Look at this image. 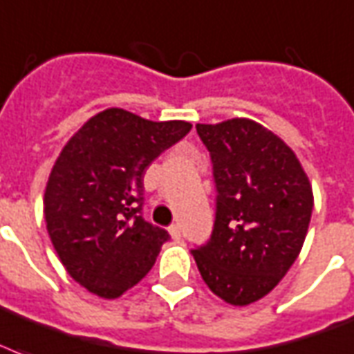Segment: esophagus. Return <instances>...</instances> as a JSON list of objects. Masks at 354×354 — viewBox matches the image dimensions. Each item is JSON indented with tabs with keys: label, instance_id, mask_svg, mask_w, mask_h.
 <instances>
[{
	"label": "esophagus",
	"instance_id": "obj_1",
	"mask_svg": "<svg viewBox=\"0 0 354 354\" xmlns=\"http://www.w3.org/2000/svg\"><path fill=\"white\" fill-rule=\"evenodd\" d=\"M169 232H171L172 239H180V237H182V232H180V226L178 225L169 226Z\"/></svg>",
	"mask_w": 354,
	"mask_h": 354
}]
</instances>
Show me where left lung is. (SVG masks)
Here are the masks:
<instances>
[{"label": "left lung", "instance_id": "left-lung-1", "mask_svg": "<svg viewBox=\"0 0 354 354\" xmlns=\"http://www.w3.org/2000/svg\"><path fill=\"white\" fill-rule=\"evenodd\" d=\"M212 159V236L191 250L207 288L243 306L267 295L301 252L314 209L291 148L254 120L196 124Z\"/></svg>", "mask_w": 354, "mask_h": 354}]
</instances>
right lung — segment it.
I'll return each instance as SVG.
<instances>
[{"label": "right lung", "instance_id": "1", "mask_svg": "<svg viewBox=\"0 0 354 354\" xmlns=\"http://www.w3.org/2000/svg\"><path fill=\"white\" fill-rule=\"evenodd\" d=\"M193 128L105 109L66 142L51 169L44 219L51 243L75 282L104 299L133 288L171 239L142 217L145 172Z\"/></svg>", "mask_w": 354, "mask_h": 354}]
</instances>
